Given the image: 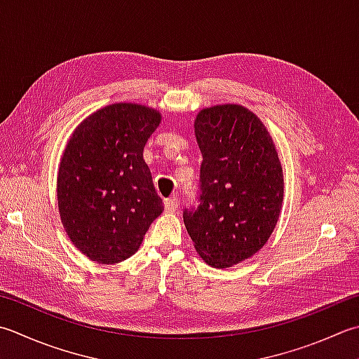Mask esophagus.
<instances>
[{"label":"esophagus","mask_w":359,"mask_h":359,"mask_svg":"<svg viewBox=\"0 0 359 359\" xmlns=\"http://www.w3.org/2000/svg\"><path fill=\"white\" fill-rule=\"evenodd\" d=\"M165 208L168 213H174L179 210V199L175 198H170V199H165Z\"/></svg>","instance_id":"34e87169"}]
</instances>
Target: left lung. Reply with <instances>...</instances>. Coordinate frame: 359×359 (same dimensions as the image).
I'll use <instances>...</instances> for the list:
<instances>
[{
  "mask_svg": "<svg viewBox=\"0 0 359 359\" xmlns=\"http://www.w3.org/2000/svg\"><path fill=\"white\" fill-rule=\"evenodd\" d=\"M202 152L199 203L184 222L202 259L229 268L268 243L283 202V171L269 132L250 110L226 104L194 121Z\"/></svg>",
  "mask_w": 359,
  "mask_h": 359,
  "instance_id": "left-lung-1",
  "label": "left lung"
}]
</instances>
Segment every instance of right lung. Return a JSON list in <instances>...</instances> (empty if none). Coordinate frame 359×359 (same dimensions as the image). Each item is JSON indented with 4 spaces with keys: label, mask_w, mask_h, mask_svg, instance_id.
<instances>
[{
    "label": "right lung",
    "mask_w": 359,
    "mask_h": 359,
    "mask_svg": "<svg viewBox=\"0 0 359 359\" xmlns=\"http://www.w3.org/2000/svg\"><path fill=\"white\" fill-rule=\"evenodd\" d=\"M160 114L140 104H111L90 115L69 138L59 166L63 227L83 255L115 264L138 250L163 212L143 151Z\"/></svg>",
    "instance_id": "right-lung-1"
}]
</instances>
